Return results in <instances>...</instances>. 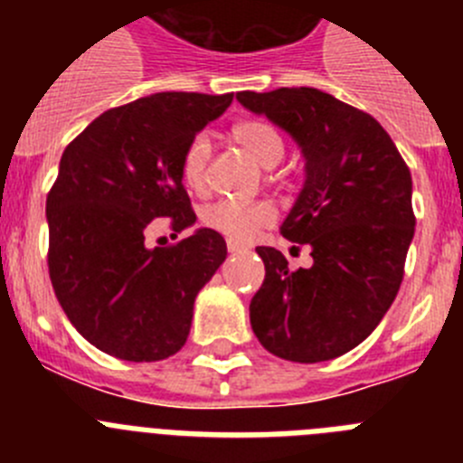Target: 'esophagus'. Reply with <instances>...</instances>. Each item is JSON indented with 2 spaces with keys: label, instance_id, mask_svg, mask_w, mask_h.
I'll use <instances>...</instances> for the list:
<instances>
[{
  "label": "esophagus",
  "instance_id": "esophagus-1",
  "mask_svg": "<svg viewBox=\"0 0 463 463\" xmlns=\"http://www.w3.org/2000/svg\"><path fill=\"white\" fill-rule=\"evenodd\" d=\"M227 250L232 252V255H236V252H243V250H245V245L239 243V241H232V239H229V241H227Z\"/></svg>",
  "mask_w": 463,
  "mask_h": 463
}]
</instances>
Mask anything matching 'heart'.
I'll return each mask as SVG.
<instances>
[{"label":"heart","mask_w":463,"mask_h":463,"mask_svg":"<svg viewBox=\"0 0 463 463\" xmlns=\"http://www.w3.org/2000/svg\"><path fill=\"white\" fill-rule=\"evenodd\" d=\"M232 138L261 166H276L285 155V143L271 125L260 120H241L232 127ZM181 178L187 190L203 192L211 178V143L206 134H196L187 141L181 155ZM276 208L264 199L241 202V199H218L202 211L206 227L215 229L232 241H248L261 227L273 222Z\"/></svg>","instance_id":"1"}]
</instances>
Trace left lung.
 I'll return each instance as SVG.
<instances>
[{
  "mask_svg": "<svg viewBox=\"0 0 463 463\" xmlns=\"http://www.w3.org/2000/svg\"><path fill=\"white\" fill-rule=\"evenodd\" d=\"M236 99L298 143L306 183L280 234L310 245L313 267L289 269L257 248L267 276L250 301L260 343L280 359L326 362L380 325L403 280L415 234L412 178L373 116L315 88L239 92Z\"/></svg>",
  "mask_w": 463,
  "mask_h": 463,
  "instance_id": "1",
  "label": "left lung"
}]
</instances>
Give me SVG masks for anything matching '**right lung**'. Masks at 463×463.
<instances>
[{"mask_svg": "<svg viewBox=\"0 0 463 463\" xmlns=\"http://www.w3.org/2000/svg\"><path fill=\"white\" fill-rule=\"evenodd\" d=\"M234 92H157L90 122L67 146L46 199L48 273L85 341L127 362L185 345L199 289L227 257L213 229L148 248L146 229L194 224L181 155Z\"/></svg>", "mask_w": 463, "mask_h": 463, "instance_id": "add662e5", "label": "right lung"}]
</instances>
